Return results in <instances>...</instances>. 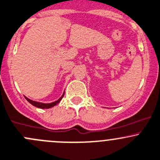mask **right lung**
I'll use <instances>...</instances> for the list:
<instances>
[{
    "mask_svg": "<svg viewBox=\"0 0 160 160\" xmlns=\"http://www.w3.org/2000/svg\"><path fill=\"white\" fill-rule=\"evenodd\" d=\"M64 93H63L62 96H61V98H60L59 99H58L57 101H55V102H50V103H42V102H36V101H33V100H31V99H29L28 98H27L25 96V98L26 99V100L28 101L29 103H31L32 105H33L34 107H38V108H41V109H48V108H51V107H54L55 105H57L58 103H59L60 102H61V100L62 99L63 96H64Z\"/></svg>",
    "mask_w": 160,
    "mask_h": 160,
    "instance_id": "add662e5",
    "label": "right lung"
}]
</instances>
